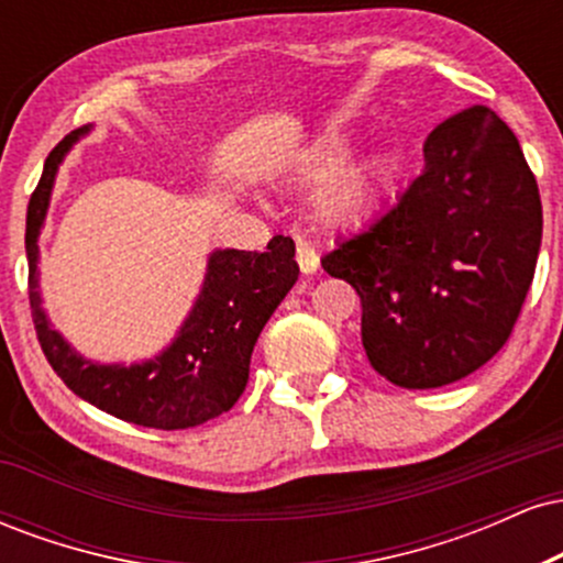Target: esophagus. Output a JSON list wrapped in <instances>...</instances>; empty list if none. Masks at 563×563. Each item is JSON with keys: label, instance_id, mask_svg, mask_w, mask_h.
<instances>
[{"label": "esophagus", "instance_id": "1", "mask_svg": "<svg viewBox=\"0 0 563 563\" xmlns=\"http://www.w3.org/2000/svg\"><path fill=\"white\" fill-rule=\"evenodd\" d=\"M296 262H299V269H301L303 275L318 273V267H320L318 251H314L309 243H299V245H296Z\"/></svg>", "mask_w": 563, "mask_h": 563}]
</instances>
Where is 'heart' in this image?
Segmentation results:
<instances>
[{"mask_svg": "<svg viewBox=\"0 0 563 563\" xmlns=\"http://www.w3.org/2000/svg\"><path fill=\"white\" fill-rule=\"evenodd\" d=\"M346 134H325L296 147L286 158V169L301 183L322 179L314 211L320 222L333 230H349L363 224L376 211L386 183H389V161L384 153H367L344 164L349 153Z\"/></svg>", "mask_w": 563, "mask_h": 563, "instance_id": "1", "label": "heart"}]
</instances>
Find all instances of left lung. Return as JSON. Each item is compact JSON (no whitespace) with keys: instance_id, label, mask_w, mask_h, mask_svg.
<instances>
[{"instance_id":"8db88e82","label":"left lung","mask_w":563,"mask_h":563,"mask_svg":"<svg viewBox=\"0 0 563 563\" xmlns=\"http://www.w3.org/2000/svg\"><path fill=\"white\" fill-rule=\"evenodd\" d=\"M423 172L322 256L363 301V346L384 378L437 389L508 341L542 241L534 174L506 121L474 106L423 142Z\"/></svg>"}]
</instances>
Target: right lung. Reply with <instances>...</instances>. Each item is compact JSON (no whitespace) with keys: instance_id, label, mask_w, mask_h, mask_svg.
<instances>
[{"instance_id":"obj_1","label":"right lung","mask_w":563,"mask_h":563,"mask_svg":"<svg viewBox=\"0 0 563 563\" xmlns=\"http://www.w3.org/2000/svg\"><path fill=\"white\" fill-rule=\"evenodd\" d=\"M92 132L81 126L55 145L25 214L29 299L38 344L70 391L121 421L147 429H190L228 412L249 384L251 352L277 303L299 280L296 245L275 235L264 254L214 249L192 309L156 357L142 363H97L63 339L42 307L38 235L47 219L57 169L70 147Z\"/></svg>"}]
</instances>
